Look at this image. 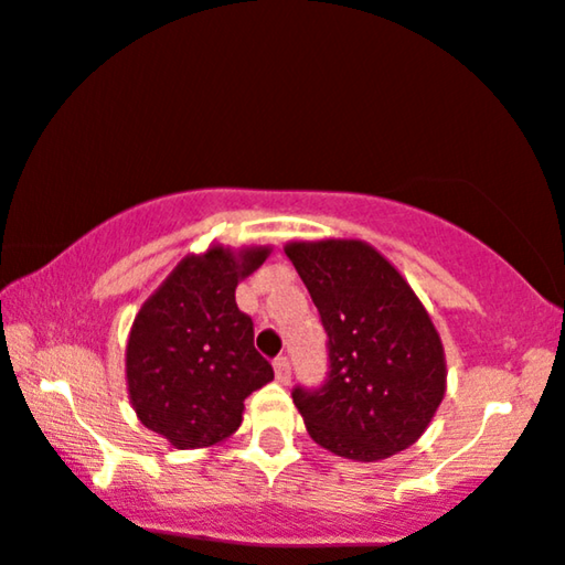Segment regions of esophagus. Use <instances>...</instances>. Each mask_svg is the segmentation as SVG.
I'll return each instance as SVG.
<instances>
[{"label": "esophagus", "instance_id": "obj_1", "mask_svg": "<svg viewBox=\"0 0 565 565\" xmlns=\"http://www.w3.org/2000/svg\"><path fill=\"white\" fill-rule=\"evenodd\" d=\"M274 371H276V379L281 384H289L291 382V363H289V358H276L274 360Z\"/></svg>", "mask_w": 565, "mask_h": 565}]
</instances>
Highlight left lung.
<instances>
[{
  "label": "left lung",
  "mask_w": 565,
  "mask_h": 565,
  "mask_svg": "<svg viewBox=\"0 0 565 565\" xmlns=\"http://www.w3.org/2000/svg\"><path fill=\"white\" fill-rule=\"evenodd\" d=\"M284 253L329 334L326 382L291 392L312 441L363 463L411 447L447 386L441 339L416 291L365 242H289Z\"/></svg>",
  "instance_id": "8db88e82"
}]
</instances>
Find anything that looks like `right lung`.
Returning a JSON list of instances; mask_svg holds the SVG:
<instances>
[{"mask_svg":"<svg viewBox=\"0 0 565 565\" xmlns=\"http://www.w3.org/2000/svg\"><path fill=\"white\" fill-rule=\"evenodd\" d=\"M270 247L213 244L189 255L136 312L126 344L128 397L149 431L179 450L210 447L242 424L244 399L274 379L255 350L253 318L236 308V284Z\"/></svg>","mask_w":565,"mask_h":565,"instance_id":"right-lung-1","label":"right lung"}]
</instances>
